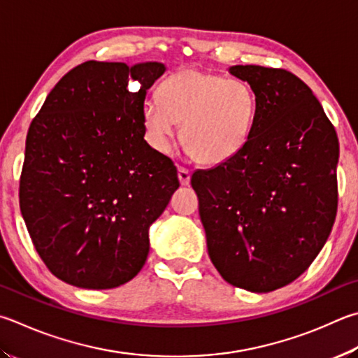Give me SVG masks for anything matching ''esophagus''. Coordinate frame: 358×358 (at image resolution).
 Returning <instances> with one entry per match:
<instances>
[{"instance_id":"obj_1","label":"esophagus","mask_w":358,"mask_h":358,"mask_svg":"<svg viewBox=\"0 0 358 358\" xmlns=\"http://www.w3.org/2000/svg\"><path fill=\"white\" fill-rule=\"evenodd\" d=\"M178 180L181 186H187L191 181V172L185 167H178Z\"/></svg>"}]
</instances>
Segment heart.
<instances>
[{"label":"heart","instance_id":"obj_1","mask_svg":"<svg viewBox=\"0 0 358 358\" xmlns=\"http://www.w3.org/2000/svg\"><path fill=\"white\" fill-rule=\"evenodd\" d=\"M257 99L247 83L199 70H180L158 87V100L142 105L144 134L155 152L180 139L201 164H220L243 150L255 122Z\"/></svg>","mask_w":358,"mask_h":358}]
</instances>
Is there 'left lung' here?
<instances>
[{
  "instance_id": "obj_1",
  "label": "left lung",
  "mask_w": 358,
  "mask_h": 358,
  "mask_svg": "<svg viewBox=\"0 0 358 358\" xmlns=\"http://www.w3.org/2000/svg\"><path fill=\"white\" fill-rule=\"evenodd\" d=\"M257 99L252 134L236 157L196 171L208 253L233 287L269 292L308 269L338 206L336 131L311 89L282 69L231 66Z\"/></svg>"
}]
</instances>
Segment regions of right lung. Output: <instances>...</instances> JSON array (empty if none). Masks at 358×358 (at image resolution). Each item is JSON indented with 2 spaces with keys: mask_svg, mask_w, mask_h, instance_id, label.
<instances>
[{
  "mask_svg": "<svg viewBox=\"0 0 358 358\" xmlns=\"http://www.w3.org/2000/svg\"><path fill=\"white\" fill-rule=\"evenodd\" d=\"M161 62L87 61L48 94L26 136L20 210L51 274L111 289L145 264L148 230L178 189L144 139L142 105Z\"/></svg>",
  "mask_w": 358,
  "mask_h": 358,
  "instance_id": "add662e5",
  "label": "right lung"
}]
</instances>
